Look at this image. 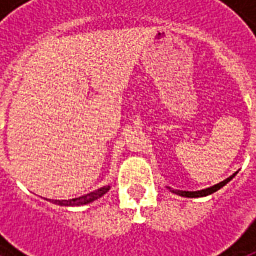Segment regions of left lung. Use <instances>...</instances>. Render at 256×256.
<instances>
[{"label": "left lung", "mask_w": 256, "mask_h": 256, "mask_svg": "<svg viewBox=\"0 0 256 256\" xmlns=\"http://www.w3.org/2000/svg\"><path fill=\"white\" fill-rule=\"evenodd\" d=\"M236 174H238V171H236V172H234V174L231 175V176H228L227 179H224V180H222V182L216 183V184H214V186L207 187V188H204V190L182 191V190H171L170 187H168V188H170L171 192H174V194H176V195H180V196H186V198H200V196H207V195H210V194H212V192H215V191H218L219 188H222V187L230 182L231 179L234 178Z\"/></svg>", "instance_id": "obj_1"}]
</instances>
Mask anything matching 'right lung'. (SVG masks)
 Segmentation results:
<instances>
[{
  "instance_id": "add662e5",
  "label": "right lung",
  "mask_w": 256,
  "mask_h": 256,
  "mask_svg": "<svg viewBox=\"0 0 256 256\" xmlns=\"http://www.w3.org/2000/svg\"><path fill=\"white\" fill-rule=\"evenodd\" d=\"M108 190H110V186H104V187H100V188H98V190L88 192V194L78 196V198L64 199V200L54 199V200H50V202L56 203V204H60V206H84V204L92 203L94 202V200H96L98 198H100V196L106 194Z\"/></svg>"
}]
</instances>
